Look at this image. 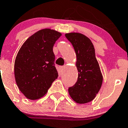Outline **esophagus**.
<instances>
[{
    "label": "esophagus",
    "instance_id": "esophagus-1",
    "mask_svg": "<svg viewBox=\"0 0 128 128\" xmlns=\"http://www.w3.org/2000/svg\"><path fill=\"white\" fill-rule=\"evenodd\" d=\"M64 68H65V66H59V69L60 70V71H62L64 70Z\"/></svg>",
    "mask_w": 128,
    "mask_h": 128
}]
</instances>
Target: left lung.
Listing matches in <instances>:
<instances>
[{
	"label": "left lung",
	"instance_id": "left-lung-1",
	"mask_svg": "<svg viewBox=\"0 0 128 128\" xmlns=\"http://www.w3.org/2000/svg\"><path fill=\"white\" fill-rule=\"evenodd\" d=\"M65 36L76 52L79 72L76 84L68 89L69 94L77 103H87L94 100L102 83L95 49L90 39L83 34L72 32L66 34Z\"/></svg>",
	"mask_w": 128,
	"mask_h": 128
}]
</instances>
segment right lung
I'll return each instance as SVG.
<instances>
[{
    "label": "right lung",
    "mask_w": 128,
    "mask_h": 128,
    "mask_svg": "<svg viewBox=\"0 0 128 128\" xmlns=\"http://www.w3.org/2000/svg\"><path fill=\"white\" fill-rule=\"evenodd\" d=\"M61 34L44 28L26 40L17 53L14 74L18 89L27 98L43 97L58 77L53 46Z\"/></svg>",
    "instance_id": "obj_1"
}]
</instances>
